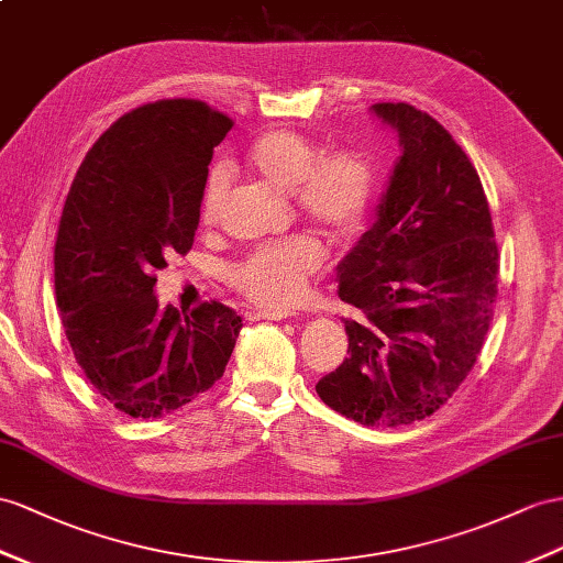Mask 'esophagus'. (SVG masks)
Masks as SVG:
<instances>
[{"mask_svg": "<svg viewBox=\"0 0 563 563\" xmlns=\"http://www.w3.org/2000/svg\"><path fill=\"white\" fill-rule=\"evenodd\" d=\"M292 311H283V309H264V311H256V319H264V321H283V319H292Z\"/></svg>", "mask_w": 563, "mask_h": 563, "instance_id": "34e87169", "label": "esophagus"}]
</instances>
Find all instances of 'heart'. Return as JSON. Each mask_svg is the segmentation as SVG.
<instances>
[{
    "instance_id": "1",
    "label": "heart",
    "mask_w": 563,
    "mask_h": 563,
    "mask_svg": "<svg viewBox=\"0 0 563 563\" xmlns=\"http://www.w3.org/2000/svg\"><path fill=\"white\" fill-rule=\"evenodd\" d=\"M244 170L256 180L295 192L299 213L333 242H347L364 228L373 199V173L352 150L323 154L311 137L290 128L258 135L242 156ZM230 195L225 168H213L199 197V223L221 221ZM323 250L313 238L297 235L252 250L230 268V280L258 307L292 305L301 287L321 268Z\"/></svg>"
}]
</instances>
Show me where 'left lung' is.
<instances>
[{
    "mask_svg": "<svg viewBox=\"0 0 563 563\" xmlns=\"http://www.w3.org/2000/svg\"><path fill=\"white\" fill-rule=\"evenodd\" d=\"M371 111L399 135L401 156L376 223L338 264L344 362L316 385L330 409L362 426L399 428L446 405L493 321L499 252L471 158L426 111Z\"/></svg>",
    "mask_w": 563,
    "mask_h": 563,
    "instance_id": "1",
    "label": "left lung"
}]
</instances>
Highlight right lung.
Here are the masks:
<instances>
[{
  "mask_svg": "<svg viewBox=\"0 0 563 563\" xmlns=\"http://www.w3.org/2000/svg\"><path fill=\"white\" fill-rule=\"evenodd\" d=\"M230 128L199 99L142 104L92 144L66 197L56 307L85 376L133 419H156L207 393L242 328L221 301L180 313L154 295L166 256L192 247L213 147Z\"/></svg>",
  "mask_w": 563,
  "mask_h": 563,
  "instance_id": "obj_1",
  "label": "right lung"
}]
</instances>
